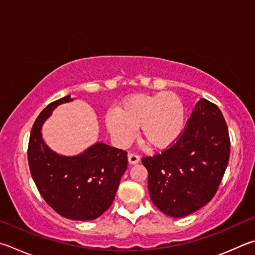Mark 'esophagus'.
I'll list each match as a JSON object with an SVG mask.
<instances>
[{
    "instance_id": "1",
    "label": "esophagus",
    "mask_w": 255,
    "mask_h": 255,
    "mask_svg": "<svg viewBox=\"0 0 255 255\" xmlns=\"http://www.w3.org/2000/svg\"><path fill=\"white\" fill-rule=\"evenodd\" d=\"M139 160H140L139 155L135 154V152H129V154H128L129 164H137Z\"/></svg>"
}]
</instances>
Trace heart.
I'll use <instances>...</instances> for the list:
<instances>
[{
	"mask_svg": "<svg viewBox=\"0 0 255 255\" xmlns=\"http://www.w3.org/2000/svg\"><path fill=\"white\" fill-rule=\"evenodd\" d=\"M185 124L184 105L169 92L135 95L106 116V125L119 145L127 146L140 127V135L148 145L164 149L182 135Z\"/></svg>",
	"mask_w": 255,
	"mask_h": 255,
	"instance_id": "obj_1",
	"label": "heart"
}]
</instances>
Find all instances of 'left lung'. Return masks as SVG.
<instances>
[{
	"label": "left lung",
	"mask_w": 255,
	"mask_h": 255,
	"mask_svg": "<svg viewBox=\"0 0 255 255\" xmlns=\"http://www.w3.org/2000/svg\"><path fill=\"white\" fill-rule=\"evenodd\" d=\"M230 147L221 110L202 98L176 142L161 154L141 159L152 203L172 217H184L206 205L228 167Z\"/></svg>",
	"instance_id": "obj_1"
}]
</instances>
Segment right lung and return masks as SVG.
Segmentation results:
<instances>
[{"label": "right lung", "mask_w": 255, "mask_h": 255, "mask_svg": "<svg viewBox=\"0 0 255 255\" xmlns=\"http://www.w3.org/2000/svg\"><path fill=\"white\" fill-rule=\"evenodd\" d=\"M73 99L66 96L51 103L35 119L30 133L27 160L41 196L63 217L95 220L113 204L127 169V151L97 142L78 156H61L45 145L41 128L52 110Z\"/></svg>", "instance_id": "1"}]
</instances>
